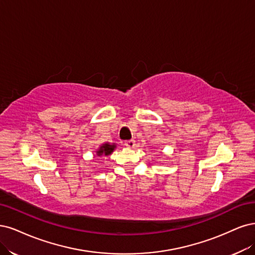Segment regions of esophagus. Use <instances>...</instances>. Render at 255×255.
Segmentation results:
<instances>
[{"label": "esophagus", "instance_id": "esophagus-1", "mask_svg": "<svg viewBox=\"0 0 255 255\" xmlns=\"http://www.w3.org/2000/svg\"><path fill=\"white\" fill-rule=\"evenodd\" d=\"M125 146H127L128 148H134L135 141H134V139H129V141L125 142Z\"/></svg>", "mask_w": 255, "mask_h": 255}]
</instances>
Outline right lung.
<instances>
[{"mask_svg": "<svg viewBox=\"0 0 255 255\" xmlns=\"http://www.w3.org/2000/svg\"><path fill=\"white\" fill-rule=\"evenodd\" d=\"M117 148V144L116 143H104L100 146V148H98L95 152H96V155L97 157H102V155H106V157H108V155H110L113 150Z\"/></svg>", "mask_w": 255, "mask_h": 255, "instance_id": "right-lung-1", "label": "right lung"}]
</instances>
